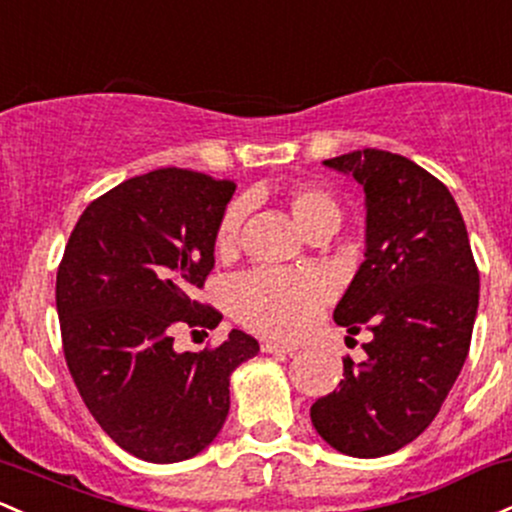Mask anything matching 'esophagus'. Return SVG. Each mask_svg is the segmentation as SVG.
I'll list each match as a JSON object with an SVG mask.
<instances>
[{"mask_svg": "<svg viewBox=\"0 0 512 512\" xmlns=\"http://www.w3.org/2000/svg\"><path fill=\"white\" fill-rule=\"evenodd\" d=\"M262 352L267 355H291L296 350V345H289V342H277V340H262Z\"/></svg>", "mask_w": 512, "mask_h": 512, "instance_id": "1", "label": "esophagus"}]
</instances>
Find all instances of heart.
Returning <instances> with one entry per match:
<instances>
[{"label": "heart", "instance_id": "b5f03b06", "mask_svg": "<svg viewBox=\"0 0 512 512\" xmlns=\"http://www.w3.org/2000/svg\"><path fill=\"white\" fill-rule=\"evenodd\" d=\"M286 209L308 238L333 233L340 226L342 209L328 189L318 184H296L284 196ZM243 211L230 206L216 230V250L230 255L238 245ZM328 299V284L308 269H255L235 279L228 289L230 313L252 330L274 338H296L311 325L318 308Z\"/></svg>", "mask_w": 512, "mask_h": 512}]
</instances>
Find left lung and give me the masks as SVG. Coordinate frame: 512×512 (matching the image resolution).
I'll use <instances>...</instances> for the list:
<instances>
[{
  "instance_id": "left-lung-1",
  "label": "left lung",
  "mask_w": 512,
  "mask_h": 512,
  "mask_svg": "<svg viewBox=\"0 0 512 512\" xmlns=\"http://www.w3.org/2000/svg\"><path fill=\"white\" fill-rule=\"evenodd\" d=\"M323 165L364 192V262L333 318L372 340L359 364L342 359L340 386L313 403L311 420L333 449L374 459L440 413L469 355L479 269L454 196L413 160L367 148Z\"/></svg>"
}]
</instances>
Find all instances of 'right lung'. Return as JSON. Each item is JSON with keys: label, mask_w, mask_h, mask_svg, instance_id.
I'll return each mask as SVG.
<instances>
[{"label": "right lung", "mask_w": 512, "mask_h": 512, "mask_svg": "<svg viewBox=\"0 0 512 512\" xmlns=\"http://www.w3.org/2000/svg\"><path fill=\"white\" fill-rule=\"evenodd\" d=\"M230 179L165 167L99 196L67 240L55 282L67 367L101 430L153 464L192 459L228 418L230 374L260 352L243 330L177 352L174 333L216 328L194 299L216 265Z\"/></svg>", "instance_id": "right-lung-1"}]
</instances>
